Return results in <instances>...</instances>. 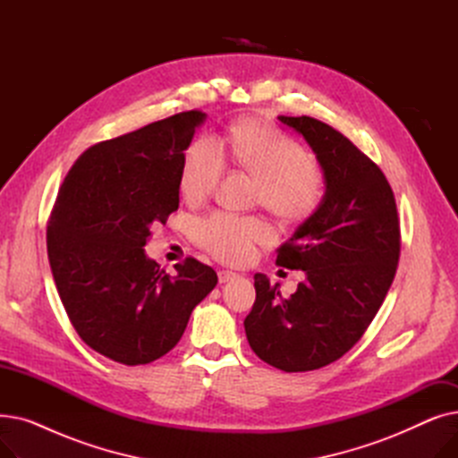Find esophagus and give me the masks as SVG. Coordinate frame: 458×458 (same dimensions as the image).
Wrapping results in <instances>:
<instances>
[{
    "mask_svg": "<svg viewBox=\"0 0 458 458\" xmlns=\"http://www.w3.org/2000/svg\"><path fill=\"white\" fill-rule=\"evenodd\" d=\"M237 275L233 273V271H219V282L221 284H226V282H230V280H233Z\"/></svg>",
    "mask_w": 458,
    "mask_h": 458,
    "instance_id": "obj_1",
    "label": "esophagus"
}]
</instances>
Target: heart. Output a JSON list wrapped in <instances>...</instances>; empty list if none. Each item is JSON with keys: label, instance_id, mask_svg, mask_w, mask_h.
<instances>
[{"label": "heart", "instance_id": "heart-1", "mask_svg": "<svg viewBox=\"0 0 458 458\" xmlns=\"http://www.w3.org/2000/svg\"><path fill=\"white\" fill-rule=\"evenodd\" d=\"M226 156L258 180V202L285 223H302L319 208L325 178L318 163L292 137L258 118H243L216 140L200 137L189 144L180 171V189L189 202L211 195L226 171ZM197 242L213 256L242 263L254 245L269 243L273 232L258 216L213 213L195 226Z\"/></svg>", "mask_w": 458, "mask_h": 458}]
</instances>
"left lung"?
<instances>
[{
	"mask_svg": "<svg viewBox=\"0 0 458 458\" xmlns=\"http://www.w3.org/2000/svg\"><path fill=\"white\" fill-rule=\"evenodd\" d=\"M278 120L316 154L325 195L276 256L304 282L284 299L278 284L254 275L245 332L263 362L299 373L335 362L362 338L395 276L399 219L386 176L345 135L311 116Z\"/></svg>",
	"mask_w": 458,
	"mask_h": 458,
	"instance_id": "left-lung-1",
	"label": "left lung"
}]
</instances>
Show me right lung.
<instances>
[{
  "mask_svg": "<svg viewBox=\"0 0 458 458\" xmlns=\"http://www.w3.org/2000/svg\"><path fill=\"white\" fill-rule=\"evenodd\" d=\"M206 113L185 111L94 144L72 165L47 223V258L80 338L118 364H150L216 285L195 258L166 275L144 252L180 204L183 154Z\"/></svg>",
  "mask_w": 458,
  "mask_h": 458,
  "instance_id": "obj_1",
  "label": "right lung"
}]
</instances>
